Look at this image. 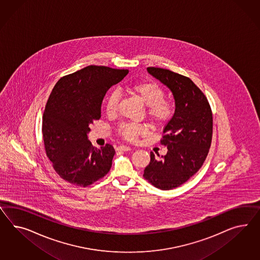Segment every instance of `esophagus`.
Instances as JSON below:
<instances>
[{
	"label": "esophagus",
	"instance_id": "34e87169",
	"mask_svg": "<svg viewBox=\"0 0 260 260\" xmlns=\"http://www.w3.org/2000/svg\"><path fill=\"white\" fill-rule=\"evenodd\" d=\"M117 150H119V151H129V150H132V148L126 147V146H119L117 148Z\"/></svg>",
	"mask_w": 260,
	"mask_h": 260
}]
</instances>
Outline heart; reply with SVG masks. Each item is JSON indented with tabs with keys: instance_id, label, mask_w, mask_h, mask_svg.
<instances>
[{
	"instance_id": "1",
	"label": "heart",
	"mask_w": 260,
	"mask_h": 260,
	"mask_svg": "<svg viewBox=\"0 0 260 260\" xmlns=\"http://www.w3.org/2000/svg\"><path fill=\"white\" fill-rule=\"evenodd\" d=\"M126 88L147 106V116L153 126H165L173 118L176 112L175 103L172 100L165 99L166 91L161 85L148 80L126 85ZM119 100V94L116 91H111L107 95L105 111L109 116L114 115L117 112ZM146 133L147 126L141 124L123 123L117 128V134L120 137L128 142H135L139 136Z\"/></svg>"
}]
</instances>
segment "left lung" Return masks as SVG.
Segmentation results:
<instances>
[{
    "label": "left lung",
    "mask_w": 260,
    "mask_h": 260,
    "mask_svg": "<svg viewBox=\"0 0 260 260\" xmlns=\"http://www.w3.org/2000/svg\"><path fill=\"white\" fill-rule=\"evenodd\" d=\"M147 69L172 91L176 112L162 131L161 144L168 147V153L158 154V159L150 152L143 177L159 189H173L204 165L212 142L213 114L204 92L189 77L158 67Z\"/></svg>",
    "instance_id": "8db88e82"
}]
</instances>
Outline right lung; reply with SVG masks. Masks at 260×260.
Returning a JSON list of instances; mask_svg holds the SVG:
<instances>
[{
    "mask_svg": "<svg viewBox=\"0 0 260 260\" xmlns=\"http://www.w3.org/2000/svg\"><path fill=\"white\" fill-rule=\"evenodd\" d=\"M127 73L90 65L61 77L51 91L42 115V136L47 157L66 182L85 187L112 168L113 147L93 148L87 134L90 124L101 117L106 92Z\"/></svg>",
    "mask_w": 260,
    "mask_h": 260,
    "instance_id": "1",
    "label": "right lung"
}]
</instances>
